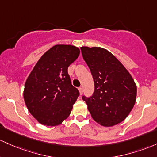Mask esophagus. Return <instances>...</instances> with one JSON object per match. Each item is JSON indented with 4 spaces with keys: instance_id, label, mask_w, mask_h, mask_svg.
<instances>
[{
    "instance_id": "esophagus-1",
    "label": "esophagus",
    "mask_w": 157,
    "mask_h": 157,
    "mask_svg": "<svg viewBox=\"0 0 157 157\" xmlns=\"http://www.w3.org/2000/svg\"><path fill=\"white\" fill-rule=\"evenodd\" d=\"M78 90H79V93H80V95H82V93H83V88L82 87H80L78 88Z\"/></svg>"
}]
</instances>
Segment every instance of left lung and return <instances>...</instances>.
Wrapping results in <instances>:
<instances>
[{
  "label": "left lung",
  "instance_id": "left-lung-1",
  "mask_svg": "<svg viewBox=\"0 0 157 157\" xmlns=\"http://www.w3.org/2000/svg\"><path fill=\"white\" fill-rule=\"evenodd\" d=\"M82 56L94 81L92 96H82L91 117L105 127L119 124L129 115L136 98V85L129 72L110 52L82 47Z\"/></svg>",
  "mask_w": 157,
  "mask_h": 157
}]
</instances>
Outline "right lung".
Masks as SVG:
<instances>
[{
    "mask_svg": "<svg viewBox=\"0 0 157 157\" xmlns=\"http://www.w3.org/2000/svg\"><path fill=\"white\" fill-rule=\"evenodd\" d=\"M79 53L75 46H53L40 57L26 79L24 101L40 124L59 125L70 116L79 91L72 85L67 69Z\"/></svg>",
    "mask_w": 157,
    "mask_h": 157,
    "instance_id": "obj_1",
    "label": "right lung"
}]
</instances>
